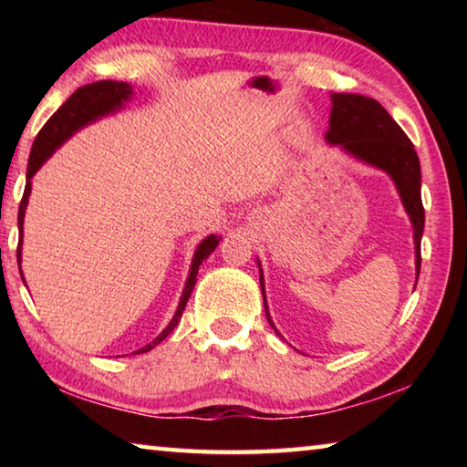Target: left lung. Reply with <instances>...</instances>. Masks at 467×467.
Instances as JSON below:
<instances>
[{"label":"left lung","instance_id":"8db88e82","mask_svg":"<svg viewBox=\"0 0 467 467\" xmlns=\"http://www.w3.org/2000/svg\"><path fill=\"white\" fill-rule=\"evenodd\" d=\"M331 102L334 107H331L329 131L326 136L327 141L342 144L350 154L389 172L414 224L416 265L420 274L424 208L420 197V161H418L412 141L375 99L360 97V94H331ZM265 315L272 323L267 305Z\"/></svg>","mask_w":467,"mask_h":467}]
</instances>
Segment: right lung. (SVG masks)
<instances>
[{
	"label": "right lung",
	"mask_w": 467,
	"mask_h": 467,
	"mask_svg": "<svg viewBox=\"0 0 467 467\" xmlns=\"http://www.w3.org/2000/svg\"><path fill=\"white\" fill-rule=\"evenodd\" d=\"M130 94H131V86L125 84V82L100 80V82H94V84H88V86H82V88H78L72 94V97H69L57 110H55L51 119L43 125V130L38 131V136L35 140L33 150H30L28 171H26V179L28 181H26L25 195H22V202H20V208H18L20 243H22V223H25V210H26V202H28V195H30V177H33L35 172L41 169V164L53 154V150L57 148L61 141H66L69 136H72V131H76L78 128H82L84 123H88L92 119H97V117L109 113V110L121 107V102L128 100ZM216 244H218V239H216L214 234H210L208 239L200 243V247H197L195 257H193L192 274H189V280L185 284L183 298H181L179 309L175 313V317H172L171 326L164 329L162 334L158 336L152 344H148V346L141 348V350H138V354L152 350V348L158 342H162V339L171 334L172 327L177 326V321L181 319V315H183L187 300H189V296H192V292H193L195 280H197V270H200V264L203 262L205 257L210 255L212 251L216 249ZM18 257H20V244H18ZM18 262H20V259H18Z\"/></svg>",
	"instance_id": "obj_1"
}]
</instances>
